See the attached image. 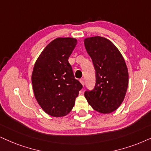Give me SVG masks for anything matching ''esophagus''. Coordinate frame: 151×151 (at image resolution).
<instances>
[{
	"instance_id": "1",
	"label": "esophagus",
	"mask_w": 151,
	"mask_h": 151,
	"mask_svg": "<svg viewBox=\"0 0 151 151\" xmlns=\"http://www.w3.org/2000/svg\"><path fill=\"white\" fill-rule=\"evenodd\" d=\"M80 82H81V83L83 86H84V84H85V80H84V79H80Z\"/></svg>"
}]
</instances>
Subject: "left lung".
Masks as SVG:
<instances>
[{
    "label": "left lung",
    "instance_id": "obj_1",
    "mask_svg": "<svg viewBox=\"0 0 151 151\" xmlns=\"http://www.w3.org/2000/svg\"><path fill=\"white\" fill-rule=\"evenodd\" d=\"M87 53L95 70L96 83L85 98L93 109L110 114L123 102L128 86V70L123 56L110 40L100 36L84 39Z\"/></svg>",
    "mask_w": 151,
    "mask_h": 151
}]
</instances>
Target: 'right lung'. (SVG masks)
<instances>
[{"label":"right lung","instance_id":"obj_1","mask_svg":"<svg viewBox=\"0 0 151 151\" xmlns=\"http://www.w3.org/2000/svg\"><path fill=\"white\" fill-rule=\"evenodd\" d=\"M73 37H58L42 51L34 65L32 84L39 105L49 115L62 117L71 111L82 88L68 58L77 45Z\"/></svg>","mask_w":151,"mask_h":151}]
</instances>
